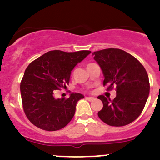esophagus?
<instances>
[{"label":"esophagus","instance_id":"esophagus-1","mask_svg":"<svg viewBox=\"0 0 160 160\" xmlns=\"http://www.w3.org/2000/svg\"><path fill=\"white\" fill-rule=\"evenodd\" d=\"M86 99L89 101H94L95 98H93V97H87Z\"/></svg>","mask_w":160,"mask_h":160}]
</instances>
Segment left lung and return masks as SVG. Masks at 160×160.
Returning a JSON list of instances; mask_svg holds the SVG:
<instances>
[{
  "instance_id": "left-lung-1",
  "label": "left lung",
  "mask_w": 160,
  "mask_h": 160,
  "mask_svg": "<svg viewBox=\"0 0 160 160\" xmlns=\"http://www.w3.org/2000/svg\"><path fill=\"white\" fill-rule=\"evenodd\" d=\"M104 75V85L112 89L116 85L113 101L100 95L103 108L98 117L111 126H124L134 122L144 108L149 94L147 72L133 56L119 49H106L92 53Z\"/></svg>"
}]
</instances>
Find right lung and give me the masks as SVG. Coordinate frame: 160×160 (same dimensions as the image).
<instances>
[{
    "label": "right lung",
    "instance_id": "1",
    "mask_svg": "<svg viewBox=\"0 0 160 160\" xmlns=\"http://www.w3.org/2000/svg\"><path fill=\"white\" fill-rule=\"evenodd\" d=\"M90 52L88 50L75 52L53 50L28 66L20 90L24 111L34 125L51 132L64 128L72 120L77 102L84 96L71 93L67 99H56L54 93L67 88L71 71Z\"/></svg>",
    "mask_w": 160,
    "mask_h": 160
}]
</instances>
